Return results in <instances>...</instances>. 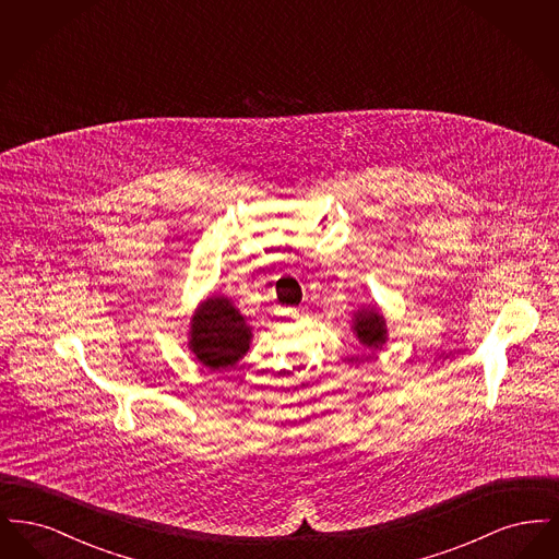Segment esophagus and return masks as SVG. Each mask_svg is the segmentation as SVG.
<instances>
[{
	"mask_svg": "<svg viewBox=\"0 0 559 559\" xmlns=\"http://www.w3.org/2000/svg\"><path fill=\"white\" fill-rule=\"evenodd\" d=\"M299 314H301V308H292V310H287V317H292V319H299Z\"/></svg>",
	"mask_w": 559,
	"mask_h": 559,
	"instance_id": "34e87169",
	"label": "esophagus"
}]
</instances>
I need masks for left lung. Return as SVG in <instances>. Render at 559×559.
Wrapping results in <instances>:
<instances>
[{"label":"left lung","mask_w":559,"mask_h":559,"mask_svg":"<svg viewBox=\"0 0 559 559\" xmlns=\"http://www.w3.org/2000/svg\"><path fill=\"white\" fill-rule=\"evenodd\" d=\"M354 331L360 344L367 347H379L385 344V320L377 310H362L358 312Z\"/></svg>","instance_id":"1"}]
</instances>
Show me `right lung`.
<instances>
[{"mask_svg": "<svg viewBox=\"0 0 559 559\" xmlns=\"http://www.w3.org/2000/svg\"><path fill=\"white\" fill-rule=\"evenodd\" d=\"M251 329L226 297H210L194 314L190 347L212 371L235 367L249 349Z\"/></svg>", "mask_w": 559, "mask_h": 559, "instance_id": "add662e5", "label": "right lung"}]
</instances>
